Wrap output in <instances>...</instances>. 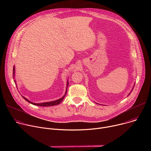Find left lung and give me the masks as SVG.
<instances>
[{
    "label": "left lung",
    "mask_w": 151,
    "mask_h": 151,
    "mask_svg": "<svg viewBox=\"0 0 151 151\" xmlns=\"http://www.w3.org/2000/svg\"><path fill=\"white\" fill-rule=\"evenodd\" d=\"M134 85H134V86H133V88H134ZM133 89H132V91H133ZM132 91H131V92H130V93H129V94H128V96H129V95H130V94H131V93H132Z\"/></svg>",
    "instance_id": "left-lung-1"
}]
</instances>
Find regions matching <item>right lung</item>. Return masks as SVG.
Here are the masks:
<instances>
[{"mask_svg": "<svg viewBox=\"0 0 151 151\" xmlns=\"http://www.w3.org/2000/svg\"><path fill=\"white\" fill-rule=\"evenodd\" d=\"M15 66H14L13 68V78L14 79L15 78ZM14 82L15 83V84L17 85L16 83V81H15V79L14 80ZM69 85V81H68L67 82V84H66V92H65V94H64V96L61 97L60 99H58V100H54V101H48V102H44V103H33V102H32L30 101V100H29L28 99H27L26 97H24V96H22L23 99H24L27 101H28L29 103L33 104V105H36V106H54V105H57L58 104H60L62 101L64 99V97H65V96L66 95V93H67V89H68V87Z\"/></svg>", "mask_w": 151, "mask_h": 151, "instance_id": "right-lung-1", "label": "right lung"}]
</instances>
